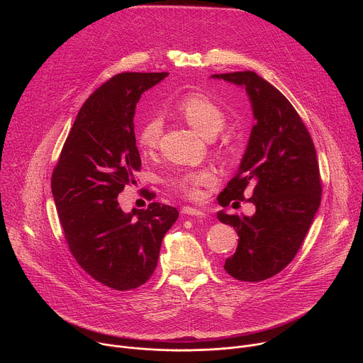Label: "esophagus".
<instances>
[{
  "label": "esophagus",
  "instance_id": "1",
  "mask_svg": "<svg viewBox=\"0 0 363 363\" xmlns=\"http://www.w3.org/2000/svg\"><path fill=\"white\" fill-rule=\"evenodd\" d=\"M181 213L185 214V216H189V217H203L205 216L203 211L196 210V208H194V206H184Z\"/></svg>",
  "mask_w": 363,
  "mask_h": 363
}]
</instances>
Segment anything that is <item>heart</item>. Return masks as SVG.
I'll use <instances>...</instances> for the list:
<instances>
[{"mask_svg":"<svg viewBox=\"0 0 363 363\" xmlns=\"http://www.w3.org/2000/svg\"><path fill=\"white\" fill-rule=\"evenodd\" d=\"M177 111L184 119L203 138L216 136L225 123V112L211 97L202 93H189L177 105ZM162 133V121L160 116L147 118L136 132V142L142 152L157 147ZM216 182V175L208 169H194L177 174L171 184L185 196L198 198L202 186Z\"/></svg>","mask_w":363,"mask_h":363,"instance_id":"b5f03b06","label":"heart"}]
</instances>
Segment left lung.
Returning a JSON list of instances; mask_svg holds the SVG:
<instances>
[{
  "mask_svg": "<svg viewBox=\"0 0 363 363\" xmlns=\"http://www.w3.org/2000/svg\"><path fill=\"white\" fill-rule=\"evenodd\" d=\"M211 77L242 86L255 119L240 168L218 195L221 206L255 205L251 217L217 214L240 237L224 270L241 281L267 280L293 260L320 205L316 149L291 103L263 77L254 72ZM250 190L253 195L245 200Z\"/></svg>",
  "mask_w": 363,
  "mask_h": 363,
  "instance_id": "8db88e82",
  "label": "left lung"
}]
</instances>
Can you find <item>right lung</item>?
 Returning a JSON list of instances; mask_svg holds the SVG:
<instances>
[{"mask_svg": "<svg viewBox=\"0 0 363 363\" xmlns=\"http://www.w3.org/2000/svg\"><path fill=\"white\" fill-rule=\"evenodd\" d=\"M168 73H121L96 89L79 111L51 175L70 252L96 281L115 290L145 284L158 264L171 205L150 202L123 213L118 195L140 169L133 116L143 91ZM147 196L155 194L147 191Z\"/></svg>", "mask_w": 363, "mask_h": 363, "instance_id": "1", "label": "right lung"}]
</instances>
